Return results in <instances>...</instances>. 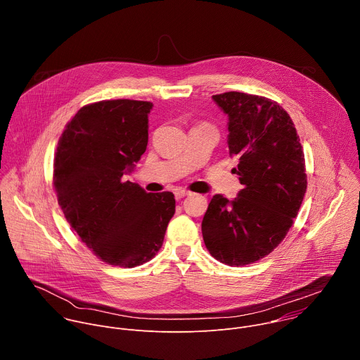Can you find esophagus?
<instances>
[{
	"label": "esophagus",
	"instance_id": "34e87169",
	"mask_svg": "<svg viewBox=\"0 0 360 360\" xmlns=\"http://www.w3.org/2000/svg\"><path fill=\"white\" fill-rule=\"evenodd\" d=\"M188 195H191V192L186 191V189H176V191H175V198H176V199H181V198L188 196Z\"/></svg>",
	"mask_w": 360,
	"mask_h": 360
}]
</instances>
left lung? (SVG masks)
<instances>
[{
	"mask_svg": "<svg viewBox=\"0 0 360 360\" xmlns=\"http://www.w3.org/2000/svg\"><path fill=\"white\" fill-rule=\"evenodd\" d=\"M212 98L229 117L228 146L239 157L235 172L243 188L233 200L211 199L202 235L217 261L245 266L265 258L290 229L307 186L304 155L278 102L236 91Z\"/></svg>",
	"mask_w": 360,
	"mask_h": 360,
	"instance_id": "obj_1",
	"label": "left lung"
}]
</instances>
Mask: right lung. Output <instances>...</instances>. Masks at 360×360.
<instances>
[{"label": "right lung", "instance_id": "obj_1", "mask_svg": "<svg viewBox=\"0 0 360 360\" xmlns=\"http://www.w3.org/2000/svg\"><path fill=\"white\" fill-rule=\"evenodd\" d=\"M152 102L99 101L82 107L58 141L54 188L81 240L104 262L134 268L162 246L175 214L172 192L148 193L122 181L148 145Z\"/></svg>", "mask_w": 360, "mask_h": 360}]
</instances>
